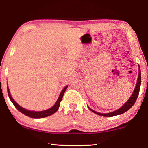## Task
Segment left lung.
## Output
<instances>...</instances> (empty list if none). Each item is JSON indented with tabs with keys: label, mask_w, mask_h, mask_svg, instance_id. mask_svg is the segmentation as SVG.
<instances>
[{
	"label": "left lung",
	"mask_w": 148,
	"mask_h": 148,
	"mask_svg": "<svg viewBox=\"0 0 148 148\" xmlns=\"http://www.w3.org/2000/svg\"><path fill=\"white\" fill-rule=\"evenodd\" d=\"M141 82V70H140V68H139V76H138V79H137V84H136V86H135L134 92H133V94L131 95V98L129 99V100L127 101V102L125 103V104L123 105V106L121 107V108H119L117 110L114 111V112H112L107 113V114H102V113L97 112H96V111L93 110L92 109H91L88 107L89 109H90L91 111H92L93 112H94L97 114L100 115V116H116V115H119V114H123V113L127 112L129 109H130L131 107L133 106V104H134L135 102H136L137 98V97H138V95L139 93V89H140Z\"/></svg>",
	"instance_id": "left-lung-1"
}]
</instances>
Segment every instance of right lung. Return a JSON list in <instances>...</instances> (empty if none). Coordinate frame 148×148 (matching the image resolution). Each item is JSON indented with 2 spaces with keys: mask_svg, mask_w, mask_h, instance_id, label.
<instances>
[{
  "mask_svg": "<svg viewBox=\"0 0 148 148\" xmlns=\"http://www.w3.org/2000/svg\"><path fill=\"white\" fill-rule=\"evenodd\" d=\"M66 88H67V86H66L65 88L62 90L61 93H60L59 97H58L57 101H56V102L55 103V104H54V106L52 107V108L48 109V110H44V111H40V112L30 111V110H27L25 108H22V107L20 106L19 105L13 100V98H12L11 94H10L9 90V88H8V87H7V92H8V95H9L10 100H11L12 103H13V104H14V106H15V108H17L18 110L20 111L21 113H23V114L26 115V116L31 117V118L37 119V118H44V117L48 116H50V115L54 114V112H56V111L58 110V108H59V106H60V101L62 100V97H63L64 93L66 91Z\"/></svg>",
  "mask_w": 148,
  "mask_h": 148,
  "instance_id": "add662e5",
  "label": "right lung"
}]
</instances>
